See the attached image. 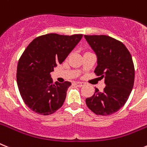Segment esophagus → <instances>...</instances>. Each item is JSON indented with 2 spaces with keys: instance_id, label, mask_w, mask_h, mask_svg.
I'll list each match as a JSON object with an SVG mask.
<instances>
[{
  "instance_id": "obj_1",
  "label": "esophagus",
  "mask_w": 147,
  "mask_h": 147,
  "mask_svg": "<svg viewBox=\"0 0 147 147\" xmlns=\"http://www.w3.org/2000/svg\"><path fill=\"white\" fill-rule=\"evenodd\" d=\"M76 86H77L78 87H81V86H83L85 85V82H76Z\"/></svg>"
}]
</instances>
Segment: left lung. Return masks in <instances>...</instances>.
<instances>
[{"instance_id":"left-lung-1","label":"left lung","mask_w":147,"mask_h":147,"mask_svg":"<svg viewBox=\"0 0 147 147\" xmlns=\"http://www.w3.org/2000/svg\"><path fill=\"white\" fill-rule=\"evenodd\" d=\"M84 36L97 57L94 73L105 78L106 86L103 91L96 88L94 95L86 100V105L97 115H112L125 105L133 88L132 58L126 46L115 38L105 35Z\"/></svg>"}]
</instances>
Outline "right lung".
<instances>
[{
    "instance_id": "1",
    "label": "right lung",
    "mask_w": 147,
    "mask_h": 147,
    "mask_svg": "<svg viewBox=\"0 0 147 147\" xmlns=\"http://www.w3.org/2000/svg\"><path fill=\"white\" fill-rule=\"evenodd\" d=\"M82 38V34L49 33L36 38L25 49L18 63L16 78L20 94L32 111L49 115L62 106L71 83H53L51 73Z\"/></svg>"
}]
</instances>
